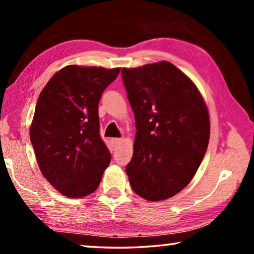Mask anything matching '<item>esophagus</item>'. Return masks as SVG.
Returning a JSON list of instances; mask_svg holds the SVG:
<instances>
[{"instance_id": "obj_1", "label": "esophagus", "mask_w": 254, "mask_h": 254, "mask_svg": "<svg viewBox=\"0 0 254 254\" xmlns=\"http://www.w3.org/2000/svg\"><path fill=\"white\" fill-rule=\"evenodd\" d=\"M121 142H122L121 137H114V139H112V143H113L114 147H117V145H119Z\"/></svg>"}]
</instances>
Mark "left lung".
Returning <instances> with one entry per match:
<instances>
[{
  "label": "left lung",
  "instance_id": "obj_1",
  "mask_svg": "<svg viewBox=\"0 0 254 254\" xmlns=\"http://www.w3.org/2000/svg\"><path fill=\"white\" fill-rule=\"evenodd\" d=\"M135 118L133 156L126 167L133 191L151 201L190 183L207 150L210 124L196 85L168 62L123 68Z\"/></svg>",
  "mask_w": 254,
  "mask_h": 254
}]
</instances>
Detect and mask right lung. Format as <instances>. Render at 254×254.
I'll return each mask as SVG.
<instances>
[{"label":"right lung","mask_w":254,"mask_h":254,"mask_svg":"<svg viewBox=\"0 0 254 254\" xmlns=\"http://www.w3.org/2000/svg\"><path fill=\"white\" fill-rule=\"evenodd\" d=\"M120 68L69 65L56 72L38 97L30 140L44 177L70 198L92 194L111 153L100 135L98 102Z\"/></svg>","instance_id":"obj_1"}]
</instances>
